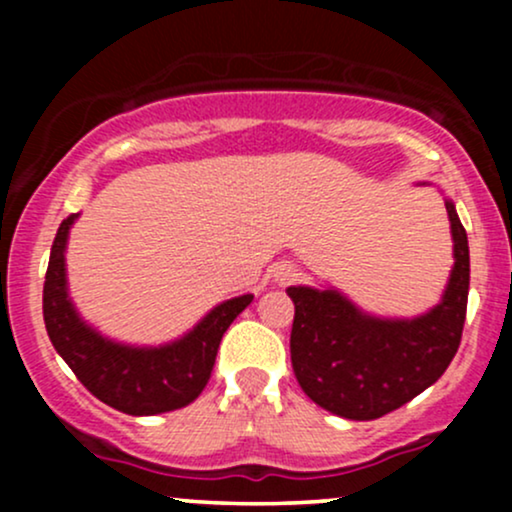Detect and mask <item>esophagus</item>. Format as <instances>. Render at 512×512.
<instances>
[{
    "label": "esophagus",
    "instance_id": "1",
    "mask_svg": "<svg viewBox=\"0 0 512 512\" xmlns=\"http://www.w3.org/2000/svg\"><path fill=\"white\" fill-rule=\"evenodd\" d=\"M298 269L291 267V264H279V267L274 269V279L279 281V284H289V281L296 279Z\"/></svg>",
    "mask_w": 512,
    "mask_h": 512
}]
</instances>
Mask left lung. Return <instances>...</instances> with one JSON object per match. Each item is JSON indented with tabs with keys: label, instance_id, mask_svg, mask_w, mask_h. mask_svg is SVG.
Instances as JSON below:
<instances>
[{
	"label": "left lung",
	"instance_id": "8db88e82",
	"mask_svg": "<svg viewBox=\"0 0 512 512\" xmlns=\"http://www.w3.org/2000/svg\"><path fill=\"white\" fill-rule=\"evenodd\" d=\"M448 209L455 264L436 308L414 320H387L356 308L334 289L291 286L296 305L291 363L303 392L332 414L370 421L431 387L457 354L469 293V245L455 204Z\"/></svg>",
	"mask_w": 512,
	"mask_h": 512
}]
</instances>
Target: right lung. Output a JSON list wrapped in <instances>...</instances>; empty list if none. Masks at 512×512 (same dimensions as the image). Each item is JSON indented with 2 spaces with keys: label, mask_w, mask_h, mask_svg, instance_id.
I'll use <instances>...</instances> for the list:
<instances>
[{
  "label": "right lung",
  "mask_w": 512,
  "mask_h": 512,
  "mask_svg": "<svg viewBox=\"0 0 512 512\" xmlns=\"http://www.w3.org/2000/svg\"><path fill=\"white\" fill-rule=\"evenodd\" d=\"M76 216H67L57 228L45 274L43 317L52 346L86 390L108 407L132 416L187 407L207 387L223 332L252 303V293L216 305L185 337L170 344L113 342L86 325L69 298L64 250Z\"/></svg>",
  "instance_id": "add662e5"
}]
</instances>
